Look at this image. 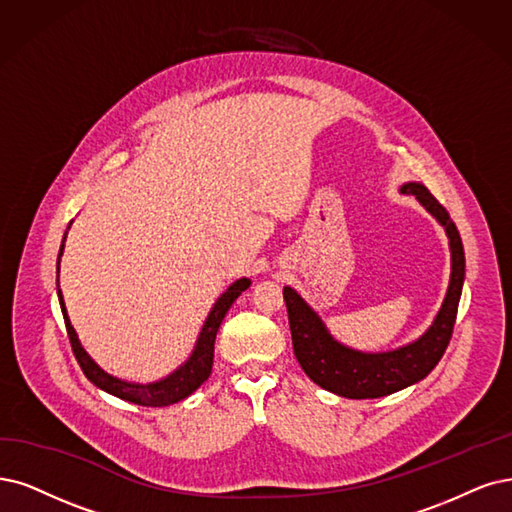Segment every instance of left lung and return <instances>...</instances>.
<instances>
[{
  "label": "left lung",
  "instance_id": "8db88e82",
  "mask_svg": "<svg viewBox=\"0 0 512 512\" xmlns=\"http://www.w3.org/2000/svg\"><path fill=\"white\" fill-rule=\"evenodd\" d=\"M403 192L418 196L428 211L445 225L451 244V280L447 297L434 325L418 342L384 354H363L344 348L333 342L320 318L291 287L282 291L287 301L293 350L301 369L320 388L348 396V399H377V396L392 394L424 380L439 365L449 346L453 325H456L466 268L460 232L451 221L447 208L428 192V187L407 183L403 185Z\"/></svg>",
  "mask_w": 512,
  "mask_h": 512
}]
</instances>
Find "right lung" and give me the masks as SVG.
I'll list each match as a JSON object with an SVG mask.
<instances>
[{
  "label": "right lung",
  "instance_id": "1",
  "mask_svg": "<svg viewBox=\"0 0 512 512\" xmlns=\"http://www.w3.org/2000/svg\"><path fill=\"white\" fill-rule=\"evenodd\" d=\"M61 255H63V244H61L59 261H61ZM59 261H56V274H59ZM56 285H59V278H56ZM249 285H251L249 278H240L217 299L215 308L211 310V314H208L206 323L202 327V333H200V339H198L192 358H189V361L181 369H177L173 375H168L166 380H160L156 384H145V386L143 384L122 382V380H118V377L105 373L97 363H94L92 358L86 354V350L82 348L78 335H75V331L69 323L61 289H59V301H61V310H63L65 327H67V335H69V342H71V350L75 354V361L80 363V367H82V371H84L88 380L94 386H99L101 390H105L113 396H118V399L130 401L135 405H143V407H164V405H173V403L185 399V396L192 394L202 382H206V377L211 375L215 337H217L221 320L227 314V310L232 308V304L238 299V295L244 289H249Z\"/></svg>",
  "mask_w": 512,
  "mask_h": 512
}]
</instances>
